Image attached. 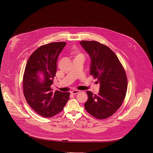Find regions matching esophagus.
I'll return each mask as SVG.
<instances>
[{
  "label": "esophagus",
  "instance_id": "34e87169",
  "mask_svg": "<svg viewBox=\"0 0 153 153\" xmlns=\"http://www.w3.org/2000/svg\"><path fill=\"white\" fill-rule=\"evenodd\" d=\"M80 92V91L77 90V89H75V90H72V91H71V93L72 94H74V95H75V94H78V92Z\"/></svg>",
  "mask_w": 153,
  "mask_h": 153
}]
</instances>
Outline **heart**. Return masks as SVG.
Returning <instances> with one entry per match:
<instances>
[{"label":"heart","instance_id":"heart-1","mask_svg":"<svg viewBox=\"0 0 153 153\" xmlns=\"http://www.w3.org/2000/svg\"><path fill=\"white\" fill-rule=\"evenodd\" d=\"M81 55V54H79V55Z\"/></svg>","mask_w":153,"mask_h":153}]
</instances>
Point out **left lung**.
<instances>
[{"label": "left lung", "mask_w": 153, "mask_h": 153, "mask_svg": "<svg viewBox=\"0 0 153 153\" xmlns=\"http://www.w3.org/2000/svg\"><path fill=\"white\" fill-rule=\"evenodd\" d=\"M80 44L91 58L90 74L100 85L97 95L87 91L85 108L96 118H107L120 108L125 99L127 90L125 70L107 46L95 41H82Z\"/></svg>", "instance_id": "8db88e82"}]
</instances>
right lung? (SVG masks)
<instances>
[{"label":"right lung","instance_id":"right-lung-1","mask_svg":"<svg viewBox=\"0 0 153 153\" xmlns=\"http://www.w3.org/2000/svg\"><path fill=\"white\" fill-rule=\"evenodd\" d=\"M66 44L64 42L44 45L30 56L23 77L25 98L36 113L45 118L61 112L69 98V92L52 91L58 56Z\"/></svg>","mask_w":153,"mask_h":153}]
</instances>
